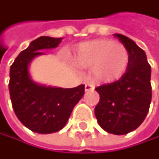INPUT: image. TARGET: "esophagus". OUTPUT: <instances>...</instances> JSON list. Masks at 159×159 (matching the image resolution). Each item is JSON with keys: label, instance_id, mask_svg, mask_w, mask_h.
<instances>
[{"label": "esophagus", "instance_id": "esophagus-1", "mask_svg": "<svg viewBox=\"0 0 159 159\" xmlns=\"http://www.w3.org/2000/svg\"><path fill=\"white\" fill-rule=\"evenodd\" d=\"M91 90H94V85H93L91 83L85 84V91L88 92V91H91Z\"/></svg>", "mask_w": 159, "mask_h": 159}]
</instances>
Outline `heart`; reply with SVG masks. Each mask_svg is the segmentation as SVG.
<instances>
[{
  "label": "heart",
  "instance_id": "b5f03b06",
  "mask_svg": "<svg viewBox=\"0 0 159 159\" xmlns=\"http://www.w3.org/2000/svg\"><path fill=\"white\" fill-rule=\"evenodd\" d=\"M73 63L80 68H90L93 79L101 83H111L120 80L129 64L126 48L108 39H97L78 46Z\"/></svg>",
  "mask_w": 159,
  "mask_h": 159
}]
</instances>
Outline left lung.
Masks as SVG:
<instances>
[{"instance_id": "left-lung-1", "label": "left lung", "mask_w": 159, "mask_h": 159, "mask_svg": "<svg viewBox=\"0 0 159 159\" xmlns=\"http://www.w3.org/2000/svg\"><path fill=\"white\" fill-rule=\"evenodd\" d=\"M113 36L126 48L129 64L119 80L95 88L100 100L94 114L105 131L125 135L140 126L148 113L152 99L151 66L144 50L132 39L120 34Z\"/></svg>"}]
</instances>
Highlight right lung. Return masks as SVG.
<instances>
[{
  "label": "right lung",
  "instance_id": "obj_1",
  "mask_svg": "<svg viewBox=\"0 0 159 159\" xmlns=\"http://www.w3.org/2000/svg\"><path fill=\"white\" fill-rule=\"evenodd\" d=\"M63 38L40 36L16 58L10 67L9 92L14 111L30 130L50 134L67 123L73 108L84 94V85L61 88L36 82L30 74L34 58L44 55L43 49L55 48Z\"/></svg>",
  "mask_w": 159,
  "mask_h": 159
}]
</instances>
